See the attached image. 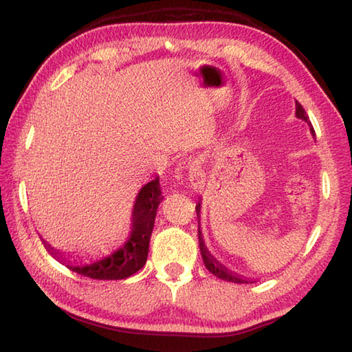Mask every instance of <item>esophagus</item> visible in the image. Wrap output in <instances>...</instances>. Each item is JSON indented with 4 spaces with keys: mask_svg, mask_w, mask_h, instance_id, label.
Segmentation results:
<instances>
[{
    "mask_svg": "<svg viewBox=\"0 0 352 352\" xmlns=\"http://www.w3.org/2000/svg\"><path fill=\"white\" fill-rule=\"evenodd\" d=\"M186 170V176L187 181L190 184V187L193 190H203L204 184H206V175L203 171V165H201L198 157H190L187 164H184L182 166Z\"/></svg>",
    "mask_w": 352,
    "mask_h": 352,
    "instance_id": "esophagus-1",
    "label": "esophagus"
}]
</instances>
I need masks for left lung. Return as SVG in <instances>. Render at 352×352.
<instances>
[{
    "label": "left lung",
    "mask_w": 352,
    "mask_h": 352,
    "mask_svg": "<svg viewBox=\"0 0 352 352\" xmlns=\"http://www.w3.org/2000/svg\"><path fill=\"white\" fill-rule=\"evenodd\" d=\"M296 117L299 120H304L307 124H310L309 122V117L306 111H304V107L299 104V102L296 101ZM310 132H312V135H315V131L312 126H310ZM199 210H201V204L197 206V215L199 217ZM198 239H199V250H201V256H203V262L206 265V268L209 270V272L212 274H215L217 278H220L223 280H228V282H234V284H250V279L246 278H241V276L235 274L232 272H229V270L226 267H223V265L217 261V258L210 254L209 251H207V248L204 245V240H203V234H201V229L198 228Z\"/></svg>",
    "instance_id": "left-lung-1"
}]
</instances>
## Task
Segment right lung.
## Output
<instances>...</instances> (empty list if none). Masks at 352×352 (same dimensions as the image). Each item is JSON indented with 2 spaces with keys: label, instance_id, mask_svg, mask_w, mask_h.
<instances>
[{
  "label": "right lung",
  "instance_id": "right-lung-1",
  "mask_svg": "<svg viewBox=\"0 0 352 352\" xmlns=\"http://www.w3.org/2000/svg\"><path fill=\"white\" fill-rule=\"evenodd\" d=\"M162 199L164 197L162 192H160L159 177L145 184L137 195L134 210H132V229L128 241L120 250L112 252L111 256L101 258V261L74 267L70 261H67V257L62 252L56 251L54 248H51V245L43 240L45 248L57 261L63 265L67 263V267L72 272L87 276L90 279L117 280L129 278L146 263L149 239H151L157 207Z\"/></svg>",
  "mask_w": 352,
  "mask_h": 352
}]
</instances>
